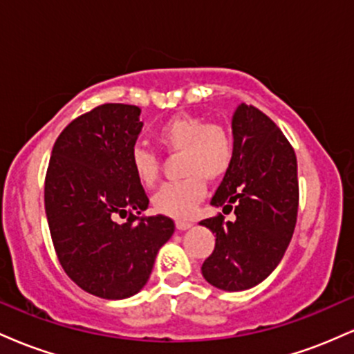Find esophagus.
I'll return each instance as SVG.
<instances>
[{"instance_id":"obj_1","label":"esophagus","mask_w":354,"mask_h":354,"mask_svg":"<svg viewBox=\"0 0 354 354\" xmlns=\"http://www.w3.org/2000/svg\"><path fill=\"white\" fill-rule=\"evenodd\" d=\"M191 226H193V223L185 221V219H178V221H176V228L180 230V231H186V230H189Z\"/></svg>"}]
</instances>
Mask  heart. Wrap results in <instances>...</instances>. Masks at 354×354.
Returning a JSON list of instances; mask_svg holds the SVG:
<instances>
[{
	"mask_svg": "<svg viewBox=\"0 0 354 354\" xmlns=\"http://www.w3.org/2000/svg\"><path fill=\"white\" fill-rule=\"evenodd\" d=\"M154 138L166 154H181L180 171L185 176L158 191L153 198L154 209L176 219L189 218L206 196V180L218 181L230 171L234 160L233 136L221 123H208L206 118L196 115H178L165 121ZM129 165L146 188L160 180V160L145 146H133Z\"/></svg>",
	"mask_w": 354,
	"mask_h": 354,
	"instance_id": "heart-1",
	"label": "heart"
}]
</instances>
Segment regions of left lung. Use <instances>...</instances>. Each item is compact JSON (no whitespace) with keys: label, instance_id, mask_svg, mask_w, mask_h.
Masks as SVG:
<instances>
[{"label":"left lung","instance_id":"left-lung-1","mask_svg":"<svg viewBox=\"0 0 354 354\" xmlns=\"http://www.w3.org/2000/svg\"><path fill=\"white\" fill-rule=\"evenodd\" d=\"M234 160L211 205L234 211L200 225L214 233V250L201 266L205 279L225 291L250 290L281 261L296 226L299 203L293 146L271 118L239 104L233 115Z\"/></svg>","mask_w":354,"mask_h":354}]
</instances>
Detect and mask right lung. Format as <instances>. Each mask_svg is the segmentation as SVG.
Listing matches in <instances>:
<instances>
[{"instance_id":"add662e5","label":"right lung","mask_w":354,"mask_h":354,"mask_svg":"<svg viewBox=\"0 0 354 354\" xmlns=\"http://www.w3.org/2000/svg\"><path fill=\"white\" fill-rule=\"evenodd\" d=\"M133 104L106 103L73 120L53 146L44 178V209L56 256L81 290L104 299L136 295L171 218H140L148 196L129 165L143 123ZM116 216H128L118 223Z\"/></svg>"}]
</instances>
